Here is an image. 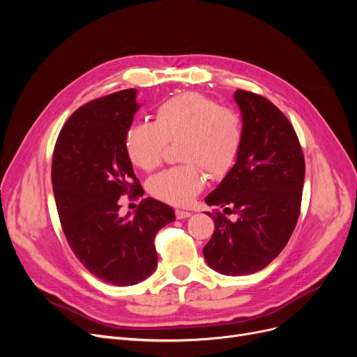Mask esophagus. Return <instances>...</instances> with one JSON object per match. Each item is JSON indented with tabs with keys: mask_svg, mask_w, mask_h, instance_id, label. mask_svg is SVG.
Segmentation results:
<instances>
[{
	"mask_svg": "<svg viewBox=\"0 0 357 357\" xmlns=\"http://www.w3.org/2000/svg\"><path fill=\"white\" fill-rule=\"evenodd\" d=\"M175 215H176L178 220H183V218L191 217V213H190V211H183V210H176V211H175Z\"/></svg>",
	"mask_w": 357,
	"mask_h": 357,
	"instance_id": "obj_1",
	"label": "esophagus"
}]
</instances>
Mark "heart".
Listing matches in <instances>:
<instances>
[{
  "instance_id": "1",
  "label": "heart",
  "mask_w": 357,
  "mask_h": 357,
  "mask_svg": "<svg viewBox=\"0 0 357 357\" xmlns=\"http://www.w3.org/2000/svg\"><path fill=\"white\" fill-rule=\"evenodd\" d=\"M243 140V121L233 108L222 107L199 92L178 93L160 102L153 123L135 121L126 131L130 160L143 171L160 166L167 143H178L182 165L160 172L149 181L152 197L188 205L211 178L226 175L234 165Z\"/></svg>"
}]
</instances>
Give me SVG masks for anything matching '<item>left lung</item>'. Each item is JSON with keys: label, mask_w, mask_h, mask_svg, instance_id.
<instances>
[{"label": "left lung", "mask_w": 357, "mask_h": 357, "mask_svg": "<svg viewBox=\"0 0 357 357\" xmlns=\"http://www.w3.org/2000/svg\"><path fill=\"white\" fill-rule=\"evenodd\" d=\"M243 140L236 165L205 202L215 229L204 257L217 272L250 275L284 250L301 211L305 160L289 120L268 98L237 89ZM234 213L236 220L225 214Z\"/></svg>", "instance_id": "left-lung-1"}]
</instances>
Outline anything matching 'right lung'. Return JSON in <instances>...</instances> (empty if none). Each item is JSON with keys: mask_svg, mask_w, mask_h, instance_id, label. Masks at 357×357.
<instances>
[{"mask_svg": "<svg viewBox=\"0 0 357 357\" xmlns=\"http://www.w3.org/2000/svg\"><path fill=\"white\" fill-rule=\"evenodd\" d=\"M136 93L130 88L79 107L62 127L52 162L56 208L72 252L117 287L155 271V237L175 221L174 210L153 198L142 199L135 217L119 215V198L143 191L126 150V131L140 107Z\"/></svg>", "mask_w": 357, "mask_h": 357, "instance_id": "add662e5", "label": "right lung"}]
</instances>
